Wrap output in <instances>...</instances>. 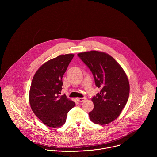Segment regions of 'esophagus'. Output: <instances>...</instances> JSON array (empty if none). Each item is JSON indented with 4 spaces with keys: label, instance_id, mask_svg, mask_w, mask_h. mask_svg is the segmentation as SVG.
Here are the masks:
<instances>
[{
    "label": "esophagus",
    "instance_id": "esophagus-1",
    "mask_svg": "<svg viewBox=\"0 0 157 157\" xmlns=\"http://www.w3.org/2000/svg\"><path fill=\"white\" fill-rule=\"evenodd\" d=\"M76 99H77V100L78 101H79V102H83V101L86 100V97H83V98H80V97H78V98H77Z\"/></svg>",
    "mask_w": 157,
    "mask_h": 157
}]
</instances>
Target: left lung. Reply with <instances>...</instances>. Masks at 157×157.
<instances>
[{
    "instance_id": "8db88e82",
    "label": "left lung",
    "mask_w": 157,
    "mask_h": 157,
    "mask_svg": "<svg viewBox=\"0 0 157 157\" xmlns=\"http://www.w3.org/2000/svg\"><path fill=\"white\" fill-rule=\"evenodd\" d=\"M91 71L100 92L93 97L94 107L89 112L90 119L98 124L115 120L125 107L129 95V83L126 74L109 54L98 51L78 54Z\"/></svg>"
}]
</instances>
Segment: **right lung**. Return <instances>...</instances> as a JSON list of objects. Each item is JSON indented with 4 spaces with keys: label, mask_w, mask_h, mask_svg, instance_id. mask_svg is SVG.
<instances>
[{
    "label": "right lung",
    "mask_w": 157,
    "mask_h": 157,
    "mask_svg": "<svg viewBox=\"0 0 157 157\" xmlns=\"http://www.w3.org/2000/svg\"><path fill=\"white\" fill-rule=\"evenodd\" d=\"M74 56L60 55L48 60L33 77L29 94L30 106L37 118L49 127L63 126L67 113L75 105L65 95H59L63 75Z\"/></svg>",
    "instance_id": "obj_1"
}]
</instances>
